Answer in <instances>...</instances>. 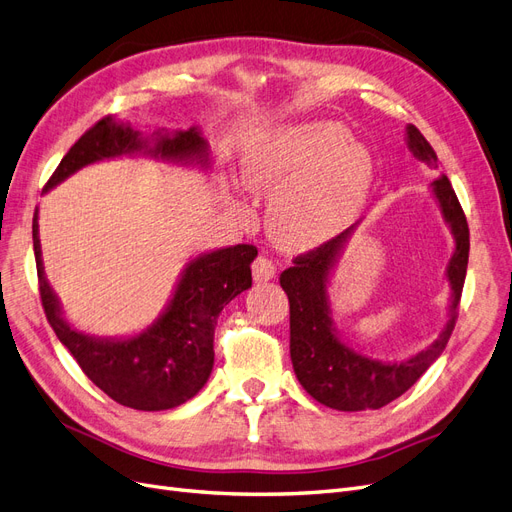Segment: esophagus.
I'll return each mask as SVG.
<instances>
[{
  "instance_id": "obj_1",
  "label": "esophagus",
  "mask_w": 512,
  "mask_h": 512,
  "mask_svg": "<svg viewBox=\"0 0 512 512\" xmlns=\"http://www.w3.org/2000/svg\"><path fill=\"white\" fill-rule=\"evenodd\" d=\"M252 275L256 282H269L275 277V267L267 256H258L252 265Z\"/></svg>"
}]
</instances>
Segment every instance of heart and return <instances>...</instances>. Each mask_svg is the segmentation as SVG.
<instances>
[{
  "instance_id": "obj_1",
  "label": "heart",
  "mask_w": 512,
  "mask_h": 512,
  "mask_svg": "<svg viewBox=\"0 0 512 512\" xmlns=\"http://www.w3.org/2000/svg\"><path fill=\"white\" fill-rule=\"evenodd\" d=\"M247 188L271 194L269 237L288 252L329 243L365 205L374 158L335 121H301L269 134L243 166Z\"/></svg>"
}]
</instances>
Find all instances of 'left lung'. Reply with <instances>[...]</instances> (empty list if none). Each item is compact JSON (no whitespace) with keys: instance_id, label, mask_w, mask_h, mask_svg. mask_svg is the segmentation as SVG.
<instances>
[{"instance_id":"8db88e82","label":"left lung","mask_w":512,"mask_h":512,"mask_svg":"<svg viewBox=\"0 0 512 512\" xmlns=\"http://www.w3.org/2000/svg\"><path fill=\"white\" fill-rule=\"evenodd\" d=\"M406 145L416 160L429 166L438 164L436 151L414 126L406 128ZM431 194L436 198L442 218L455 239V252L446 267L451 305H448V318L436 342L410 356V359H371V356L350 348L335 329L329 299L331 273L344 254L348 239L361 222L352 224L342 235L316 247V250L297 256L294 267L282 273L280 284L290 301V359L294 374H297L303 389L322 406L342 412H359L378 410L391 404L425 374L451 339L468 271L470 230L446 175H440L431 183Z\"/></svg>"}]
</instances>
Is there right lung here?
I'll list each match as a JSON object with an SVG mask.
<instances>
[{"instance_id":"1","label":"right lung","mask_w":512,"mask_h":512,"mask_svg":"<svg viewBox=\"0 0 512 512\" xmlns=\"http://www.w3.org/2000/svg\"><path fill=\"white\" fill-rule=\"evenodd\" d=\"M136 153L200 168L211 164L209 143L196 126L143 136L130 123L106 117L70 147L42 192L53 190L83 166ZM32 230L46 320L98 389L121 406L145 412L177 408L203 389L213 369V333L218 316L226 303L252 286L250 265L258 256L254 245L222 247L190 260L164 312L145 331L132 337H94L76 331L64 318L57 294L46 280L38 209Z\"/></svg>"}]
</instances>
